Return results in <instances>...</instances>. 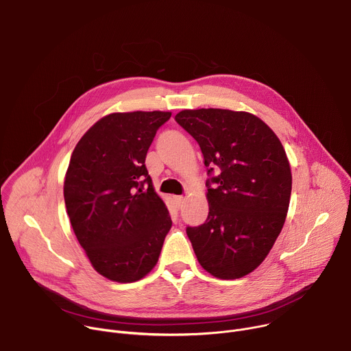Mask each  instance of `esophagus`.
I'll list each match as a JSON object with an SVG mask.
<instances>
[{
  "label": "esophagus",
  "mask_w": 351,
  "mask_h": 351,
  "mask_svg": "<svg viewBox=\"0 0 351 351\" xmlns=\"http://www.w3.org/2000/svg\"><path fill=\"white\" fill-rule=\"evenodd\" d=\"M175 204H176V207L178 208H180L182 207V204H183V202H184V197L183 195H175Z\"/></svg>",
  "instance_id": "obj_1"
}]
</instances>
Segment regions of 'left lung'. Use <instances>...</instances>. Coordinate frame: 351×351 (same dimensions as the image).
I'll return each mask as SVG.
<instances>
[{
	"label": "left lung",
	"mask_w": 351,
	"mask_h": 351,
	"mask_svg": "<svg viewBox=\"0 0 351 351\" xmlns=\"http://www.w3.org/2000/svg\"><path fill=\"white\" fill-rule=\"evenodd\" d=\"M175 121L198 143L208 175V217L187 228L195 257L219 279H239L267 258L290 203L285 148L258 117L221 108L183 110Z\"/></svg>",
	"instance_id": "1"
}]
</instances>
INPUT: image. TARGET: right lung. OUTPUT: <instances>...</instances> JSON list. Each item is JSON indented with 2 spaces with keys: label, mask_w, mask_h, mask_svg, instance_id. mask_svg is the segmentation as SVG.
Wrapping results in <instances>:
<instances>
[{
  "label": "right lung",
  "mask_w": 351,
  "mask_h": 351,
  "mask_svg": "<svg viewBox=\"0 0 351 351\" xmlns=\"http://www.w3.org/2000/svg\"><path fill=\"white\" fill-rule=\"evenodd\" d=\"M165 111L114 112L77 141L64 182L66 213L93 268L130 283L152 271L172 226L144 165Z\"/></svg>",
  "instance_id": "right-lung-1"
}]
</instances>
